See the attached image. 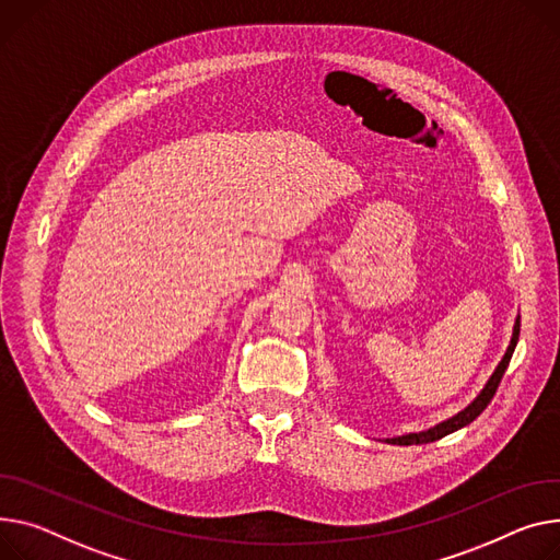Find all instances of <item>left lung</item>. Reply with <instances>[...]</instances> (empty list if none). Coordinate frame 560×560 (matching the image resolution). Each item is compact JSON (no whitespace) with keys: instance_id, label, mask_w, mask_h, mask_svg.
<instances>
[{"instance_id":"8db88e82","label":"left lung","mask_w":560,"mask_h":560,"mask_svg":"<svg viewBox=\"0 0 560 560\" xmlns=\"http://www.w3.org/2000/svg\"><path fill=\"white\" fill-rule=\"evenodd\" d=\"M517 338H520V317L515 319V326H513V338H511V345H509V349H506V353H504L502 362H500V364H498V369L493 371V376L489 378L487 387H483V389L479 392V396H477V398H475L466 409H462L459 415H455L453 419L443 421V423H439V425H434V428H430V430H425V432H412V434H402V436L387 439V443H394V445H419V443H432V441H436V439H443L445 434H451V432H455V430H459V428H464V425L472 423V421L483 412V409L489 407L491 398L495 396V392H498V387H500V381H502V376H504V371H506V366H509V362H511V355H513V351H515Z\"/></svg>"}]
</instances>
